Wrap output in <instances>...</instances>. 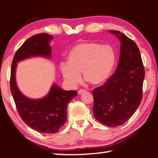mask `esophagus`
I'll use <instances>...</instances> for the list:
<instances>
[{"instance_id": "1", "label": "esophagus", "mask_w": 158, "mask_h": 158, "mask_svg": "<svg viewBox=\"0 0 158 158\" xmlns=\"http://www.w3.org/2000/svg\"><path fill=\"white\" fill-rule=\"evenodd\" d=\"M85 92L86 90H85V89H79V90H78V94H79V95H81V94L85 93Z\"/></svg>"}]
</instances>
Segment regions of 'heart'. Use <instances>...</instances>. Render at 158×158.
I'll return each instance as SVG.
<instances>
[{
  "instance_id": "b5f03b06",
  "label": "heart",
  "mask_w": 158,
  "mask_h": 158,
  "mask_svg": "<svg viewBox=\"0 0 158 158\" xmlns=\"http://www.w3.org/2000/svg\"><path fill=\"white\" fill-rule=\"evenodd\" d=\"M67 63L60 64V71L69 85L76 86L80 74L91 85L104 84L111 74L116 63V55L109 45L93 41L81 42L73 46L67 55Z\"/></svg>"
}]
</instances>
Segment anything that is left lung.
<instances>
[{
  "mask_svg": "<svg viewBox=\"0 0 158 158\" xmlns=\"http://www.w3.org/2000/svg\"><path fill=\"white\" fill-rule=\"evenodd\" d=\"M109 33L121 42L119 60L115 73L104 85L93 89V114L103 125L117 127L128 120L140 105L145 72L136 44L119 31Z\"/></svg>",
  "mask_w": 158,
  "mask_h": 158,
  "instance_id": "left-lung-1",
  "label": "left lung"
}]
</instances>
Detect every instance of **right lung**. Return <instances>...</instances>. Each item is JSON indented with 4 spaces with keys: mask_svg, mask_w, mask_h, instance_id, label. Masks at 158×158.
Wrapping results in <instances>:
<instances>
[{
    "mask_svg": "<svg viewBox=\"0 0 158 158\" xmlns=\"http://www.w3.org/2000/svg\"><path fill=\"white\" fill-rule=\"evenodd\" d=\"M53 37L47 33H40L29 38L15 53L11 69L10 89L17 109L22 119L30 127L39 133H53L64 125L67 117V106L77 95L75 90L65 91L54 83L47 95L39 99H32L23 95L16 81L17 63L35 57L51 59L49 45Z\"/></svg>",
    "mask_w": 158,
    "mask_h": 158,
    "instance_id": "obj_1",
    "label": "right lung"
}]
</instances>
